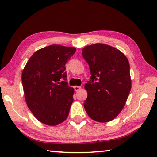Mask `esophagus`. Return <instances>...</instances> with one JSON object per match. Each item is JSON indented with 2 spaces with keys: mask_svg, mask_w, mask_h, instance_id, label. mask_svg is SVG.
<instances>
[{
  "mask_svg": "<svg viewBox=\"0 0 157 157\" xmlns=\"http://www.w3.org/2000/svg\"><path fill=\"white\" fill-rule=\"evenodd\" d=\"M74 89H75V91H78L81 89V87H79V86H74Z\"/></svg>",
  "mask_w": 157,
  "mask_h": 157,
  "instance_id": "34e87169",
  "label": "esophagus"
}]
</instances>
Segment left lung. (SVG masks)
<instances>
[{
    "mask_svg": "<svg viewBox=\"0 0 157 157\" xmlns=\"http://www.w3.org/2000/svg\"><path fill=\"white\" fill-rule=\"evenodd\" d=\"M82 52L92 75L84 86L86 111L96 121H111L122 111L131 90L128 60L119 50L100 43L86 46Z\"/></svg>",
    "mask_w": 157,
    "mask_h": 157,
    "instance_id": "1",
    "label": "left lung"
}]
</instances>
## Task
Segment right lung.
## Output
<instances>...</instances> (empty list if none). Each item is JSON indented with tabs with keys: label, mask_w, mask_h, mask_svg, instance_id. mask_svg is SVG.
Listing matches in <instances>:
<instances>
[{
	"label": "right lung",
	"mask_w": 157,
	"mask_h": 157,
	"mask_svg": "<svg viewBox=\"0 0 157 157\" xmlns=\"http://www.w3.org/2000/svg\"><path fill=\"white\" fill-rule=\"evenodd\" d=\"M75 51L57 44L46 46L32 55L23 70L25 102L44 124L57 125L67 118L74 89L66 82L65 65Z\"/></svg>",
	"instance_id": "1"
}]
</instances>
